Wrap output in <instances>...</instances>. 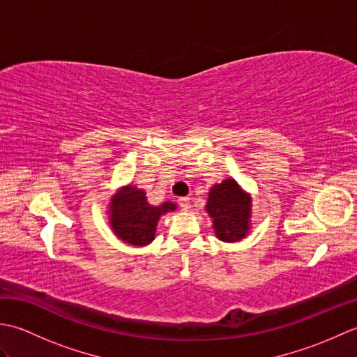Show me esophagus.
Instances as JSON below:
<instances>
[{
    "mask_svg": "<svg viewBox=\"0 0 357 357\" xmlns=\"http://www.w3.org/2000/svg\"><path fill=\"white\" fill-rule=\"evenodd\" d=\"M178 202H179V207L183 208L184 211L190 210V198H181Z\"/></svg>",
    "mask_w": 357,
    "mask_h": 357,
    "instance_id": "esophagus-1",
    "label": "esophagus"
}]
</instances>
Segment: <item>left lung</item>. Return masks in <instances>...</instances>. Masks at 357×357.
<instances>
[{"mask_svg": "<svg viewBox=\"0 0 357 357\" xmlns=\"http://www.w3.org/2000/svg\"><path fill=\"white\" fill-rule=\"evenodd\" d=\"M206 210L213 219V229L219 241L238 242L248 234L252 198L234 179H225L210 188Z\"/></svg>", "mask_w": 357, "mask_h": 357, "instance_id": "1", "label": "left lung"}]
</instances>
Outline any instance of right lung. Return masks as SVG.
Segmentation results:
<instances>
[{"label":"right lung","mask_w":357,"mask_h":357,"mask_svg":"<svg viewBox=\"0 0 357 357\" xmlns=\"http://www.w3.org/2000/svg\"><path fill=\"white\" fill-rule=\"evenodd\" d=\"M176 210V204L164 202L151 206L147 202L146 192L126 185L113 195L109 204V221L113 233L130 245L142 247L155 239L159 218Z\"/></svg>","instance_id":"add662e5"}]
</instances>
